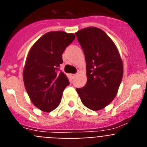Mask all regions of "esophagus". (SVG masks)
<instances>
[{"label": "esophagus", "instance_id": "1", "mask_svg": "<svg viewBox=\"0 0 147 147\" xmlns=\"http://www.w3.org/2000/svg\"><path fill=\"white\" fill-rule=\"evenodd\" d=\"M75 76H76V74H71V77L72 78V79H74Z\"/></svg>", "mask_w": 147, "mask_h": 147}]
</instances>
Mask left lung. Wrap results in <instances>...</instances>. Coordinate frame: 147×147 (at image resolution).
Instances as JSON below:
<instances>
[{"instance_id":"8db88e82","label":"left lung","mask_w":147,"mask_h":147,"mask_svg":"<svg viewBox=\"0 0 147 147\" xmlns=\"http://www.w3.org/2000/svg\"><path fill=\"white\" fill-rule=\"evenodd\" d=\"M75 34L85 54L88 78L85 86L76 90L85 107L102 110L117 94L123 77L121 58L113 40L102 29L88 27Z\"/></svg>"}]
</instances>
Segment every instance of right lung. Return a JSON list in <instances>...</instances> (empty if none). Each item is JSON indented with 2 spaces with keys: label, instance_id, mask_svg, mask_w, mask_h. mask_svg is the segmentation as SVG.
<instances>
[{
  "label": "right lung",
  "instance_id": "right-lung-1",
  "mask_svg": "<svg viewBox=\"0 0 147 147\" xmlns=\"http://www.w3.org/2000/svg\"><path fill=\"white\" fill-rule=\"evenodd\" d=\"M75 39L72 33L50 32L33 45L23 69V82L30 99L43 112L58 107L62 93L69 85L64 73L59 71L62 53Z\"/></svg>",
  "mask_w": 147,
  "mask_h": 147
}]
</instances>
